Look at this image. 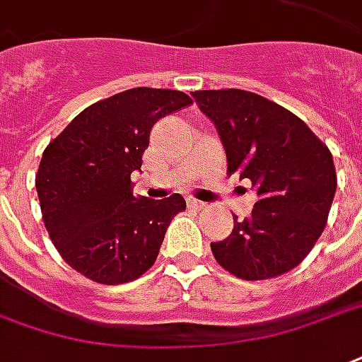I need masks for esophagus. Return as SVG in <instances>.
<instances>
[{"label":"esophagus","mask_w":362,"mask_h":362,"mask_svg":"<svg viewBox=\"0 0 362 362\" xmlns=\"http://www.w3.org/2000/svg\"><path fill=\"white\" fill-rule=\"evenodd\" d=\"M188 207L194 209V211H202V209L207 207V203L197 202V199H192V197H189V199H188Z\"/></svg>","instance_id":"34e87169"}]
</instances>
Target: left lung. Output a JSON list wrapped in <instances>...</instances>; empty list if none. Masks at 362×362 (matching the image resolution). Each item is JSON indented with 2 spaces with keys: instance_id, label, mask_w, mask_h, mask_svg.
Here are the masks:
<instances>
[{
  "instance_id": "8db88e82",
  "label": "left lung",
  "mask_w": 362,
  "mask_h": 362,
  "mask_svg": "<svg viewBox=\"0 0 362 362\" xmlns=\"http://www.w3.org/2000/svg\"><path fill=\"white\" fill-rule=\"evenodd\" d=\"M215 122L228 170L257 189L249 218L211 243L216 263L242 280H270L309 255L328 222L338 178L330 149L303 120L245 90L192 92Z\"/></svg>"
}]
</instances>
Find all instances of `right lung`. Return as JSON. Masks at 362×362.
<instances>
[{
  "mask_svg": "<svg viewBox=\"0 0 362 362\" xmlns=\"http://www.w3.org/2000/svg\"><path fill=\"white\" fill-rule=\"evenodd\" d=\"M192 103L178 90L132 88L86 107L44 149L36 189L45 230L88 280L127 284L153 267L186 202L134 197L130 174L141 168L155 122Z\"/></svg>",
  "mask_w": 362,
  "mask_h": 362,
  "instance_id": "1",
  "label": "right lung"
}]
</instances>
